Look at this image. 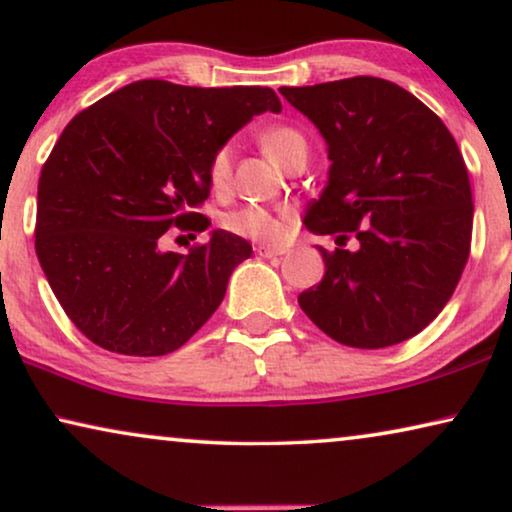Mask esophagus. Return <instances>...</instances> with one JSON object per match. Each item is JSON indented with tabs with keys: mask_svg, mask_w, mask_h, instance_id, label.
<instances>
[{
	"mask_svg": "<svg viewBox=\"0 0 512 512\" xmlns=\"http://www.w3.org/2000/svg\"><path fill=\"white\" fill-rule=\"evenodd\" d=\"M256 251H258V254H261L263 258H275V256H282V254H284L282 247H270V244H258Z\"/></svg>",
	"mask_w": 512,
	"mask_h": 512,
	"instance_id": "obj_1",
	"label": "esophagus"
}]
</instances>
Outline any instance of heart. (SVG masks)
<instances>
[{"instance_id": "obj_1", "label": "heart", "mask_w": 512, "mask_h": 512, "mask_svg": "<svg viewBox=\"0 0 512 512\" xmlns=\"http://www.w3.org/2000/svg\"><path fill=\"white\" fill-rule=\"evenodd\" d=\"M261 146L263 151L268 153L270 160L279 163L284 153H289L293 146H305V139L300 132L293 128H284V125H277V128H268L261 135ZM230 172H233V158H230L228 146H221L219 151L214 153L212 160L207 165V179L209 186L214 191H226L230 184ZM223 228L230 230V233L249 237V240L256 242H277L282 240L286 233V219L279 214H272L263 207H240L233 209L223 216Z\"/></svg>"}]
</instances>
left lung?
<instances>
[{"instance_id":"8db88e82","label":"left lung","mask_w":512,"mask_h":512,"mask_svg":"<svg viewBox=\"0 0 512 512\" xmlns=\"http://www.w3.org/2000/svg\"><path fill=\"white\" fill-rule=\"evenodd\" d=\"M326 142L328 181L305 228L359 249L317 247L319 284L303 312L347 347L380 349L431 324L468 261L473 198L461 151L445 123L408 90L375 76L279 88Z\"/></svg>"}]
</instances>
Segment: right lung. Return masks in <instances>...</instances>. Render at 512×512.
<instances>
[{"label":"right lung","instance_id":"1","mask_svg":"<svg viewBox=\"0 0 512 512\" xmlns=\"http://www.w3.org/2000/svg\"><path fill=\"white\" fill-rule=\"evenodd\" d=\"M272 88H193L144 79L76 114L39 177L34 247L74 326L109 352L163 356L216 312L251 244L228 230L188 254L172 226L207 230V165L258 114Z\"/></svg>","mask_w":512,"mask_h":512}]
</instances>
